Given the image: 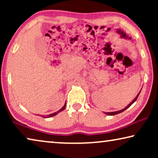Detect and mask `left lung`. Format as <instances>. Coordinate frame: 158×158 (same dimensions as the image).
I'll list each match as a JSON object with an SVG mask.
<instances>
[{
  "label": "left lung",
  "instance_id": "left-lung-1",
  "mask_svg": "<svg viewBox=\"0 0 158 158\" xmlns=\"http://www.w3.org/2000/svg\"><path fill=\"white\" fill-rule=\"evenodd\" d=\"M139 93H140V92H139ZM139 94H138L137 96V97H136V98H135V99H134V100H133L132 101H131V102L130 103H129V104L128 106H127V107H125L124 109L120 110V111H114V112H105V114H107V115H109V116H113V115H116V114H118L122 113V112L124 111V110H126L127 109H128V108H129V106H131V104H132V103H133L134 102H135V101L136 100H137V98H138V96H139Z\"/></svg>",
  "mask_w": 158,
  "mask_h": 158
}]
</instances>
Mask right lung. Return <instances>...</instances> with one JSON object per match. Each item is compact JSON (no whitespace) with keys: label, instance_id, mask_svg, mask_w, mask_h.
Listing matches in <instances>:
<instances>
[{"label":"right lung","instance_id":"add662e5","mask_svg":"<svg viewBox=\"0 0 158 158\" xmlns=\"http://www.w3.org/2000/svg\"><path fill=\"white\" fill-rule=\"evenodd\" d=\"M65 107H66V103H65V104L64 105V106L62 107L61 109L59 110V111H57V112H55V113H53V114H49V116H43V117H52V116H55L56 114L59 113V112L62 111H63V110H64V109H65Z\"/></svg>","mask_w":158,"mask_h":158}]
</instances>
